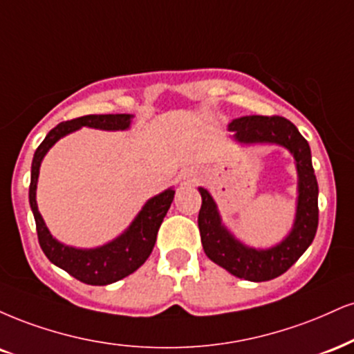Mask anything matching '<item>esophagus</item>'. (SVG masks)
Segmentation results:
<instances>
[{
	"instance_id": "esophagus-1",
	"label": "esophagus",
	"mask_w": 354,
	"mask_h": 354,
	"mask_svg": "<svg viewBox=\"0 0 354 354\" xmlns=\"http://www.w3.org/2000/svg\"><path fill=\"white\" fill-rule=\"evenodd\" d=\"M196 180H198V176H196V174H194V176H193V181H196Z\"/></svg>"
}]
</instances>
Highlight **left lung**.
<instances>
[{
  "instance_id": "8db88e82",
  "label": "left lung",
  "mask_w": 354,
  "mask_h": 354,
  "mask_svg": "<svg viewBox=\"0 0 354 354\" xmlns=\"http://www.w3.org/2000/svg\"><path fill=\"white\" fill-rule=\"evenodd\" d=\"M234 131L237 143H270L287 148L295 158L299 174V198L292 231L282 242L270 249H254L242 244L223 224L218 204L209 191L199 188L203 204L198 225L201 232L203 249L212 262L218 263L239 279L250 282H266L282 275L301 257L315 239L318 227V183L312 166L310 145L297 127L287 118L249 115L232 120L227 125Z\"/></svg>"
}]
</instances>
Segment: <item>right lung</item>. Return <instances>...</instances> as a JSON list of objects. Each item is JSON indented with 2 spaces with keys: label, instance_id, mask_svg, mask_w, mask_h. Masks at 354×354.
Instances as JSON below:
<instances>
[{
  "label": "right lung",
  "instance_id": "add662e5",
  "mask_svg": "<svg viewBox=\"0 0 354 354\" xmlns=\"http://www.w3.org/2000/svg\"><path fill=\"white\" fill-rule=\"evenodd\" d=\"M133 115L130 113H109V115H84V117L74 118V120L62 122L46 135L42 143L34 153L31 166V185H29V204L36 221V231L39 245L46 257L54 266L61 267L74 279L87 285H109L117 280L125 279L127 275L142 267L145 261L150 257L153 247L156 242V234L163 218L171 206L174 198V189L168 188L163 193L153 196L136 214L127 231L120 234L117 239L110 241L95 249H77L62 244L54 239L49 232L48 225L42 219L36 203V188L37 178H39V168L42 158L46 156L55 142L62 136L72 133V131L91 127L99 130H129Z\"/></svg>",
  "mask_w": 354,
  "mask_h": 354
}]
</instances>
